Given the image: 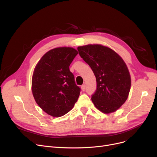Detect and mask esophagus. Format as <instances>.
Masks as SVG:
<instances>
[{
  "label": "esophagus",
  "mask_w": 157,
  "mask_h": 157,
  "mask_svg": "<svg viewBox=\"0 0 157 157\" xmlns=\"http://www.w3.org/2000/svg\"><path fill=\"white\" fill-rule=\"evenodd\" d=\"M81 88L83 91H85V85H82L81 86Z\"/></svg>",
  "instance_id": "1"
}]
</instances>
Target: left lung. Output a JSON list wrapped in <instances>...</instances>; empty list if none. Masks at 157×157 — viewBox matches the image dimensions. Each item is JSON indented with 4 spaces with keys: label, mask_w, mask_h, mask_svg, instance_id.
<instances>
[{
    "label": "left lung",
    "mask_w": 157,
    "mask_h": 157,
    "mask_svg": "<svg viewBox=\"0 0 157 157\" xmlns=\"http://www.w3.org/2000/svg\"><path fill=\"white\" fill-rule=\"evenodd\" d=\"M78 51L96 78V90L91 98L95 106L105 113L115 112L125 103L131 86L130 75L123 59L101 45L78 47Z\"/></svg>",
    "instance_id": "1"
}]
</instances>
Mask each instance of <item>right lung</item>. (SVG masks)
<instances>
[{
	"label": "right lung",
	"mask_w": 157,
	"mask_h": 157,
	"mask_svg": "<svg viewBox=\"0 0 157 157\" xmlns=\"http://www.w3.org/2000/svg\"><path fill=\"white\" fill-rule=\"evenodd\" d=\"M78 51L71 47H58L47 52L34 71L32 92L36 103L52 117L71 111L79 98L81 88L75 82L69 66Z\"/></svg>",
	"instance_id": "add662e5"
}]
</instances>
